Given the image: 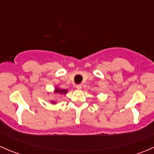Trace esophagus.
Masks as SVG:
<instances>
[{
	"label": "esophagus",
	"instance_id": "1",
	"mask_svg": "<svg viewBox=\"0 0 154 154\" xmlns=\"http://www.w3.org/2000/svg\"><path fill=\"white\" fill-rule=\"evenodd\" d=\"M76 88H77V89H81V88H82V84L77 85V86H76Z\"/></svg>",
	"mask_w": 154,
	"mask_h": 154
}]
</instances>
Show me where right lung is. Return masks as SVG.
<instances>
[{
  "instance_id": "1",
  "label": "right lung",
  "mask_w": 154,
  "mask_h": 154,
  "mask_svg": "<svg viewBox=\"0 0 154 154\" xmlns=\"http://www.w3.org/2000/svg\"><path fill=\"white\" fill-rule=\"evenodd\" d=\"M68 92V89H60L58 87H56L55 91H54V93H59V94H66V93ZM52 103H55V102L52 101Z\"/></svg>"
}]
</instances>
